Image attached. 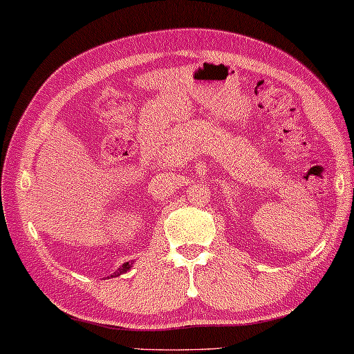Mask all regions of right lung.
<instances>
[{"label": "right lung", "instance_id": "add662e5", "mask_svg": "<svg viewBox=\"0 0 354 354\" xmlns=\"http://www.w3.org/2000/svg\"><path fill=\"white\" fill-rule=\"evenodd\" d=\"M130 268H132V263H124L118 270H115V272H114L113 275H115V277H118V275H120V274H124V272H127V270H130ZM113 275H111V277H113Z\"/></svg>", "mask_w": 354, "mask_h": 354}]
</instances>
